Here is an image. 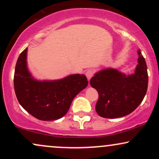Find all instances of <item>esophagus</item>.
<instances>
[{
    "label": "esophagus",
    "instance_id": "1",
    "mask_svg": "<svg viewBox=\"0 0 159 159\" xmlns=\"http://www.w3.org/2000/svg\"><path fill=\"white\" fill-rule=\"evenodd\" d=\"M85 74H86V76H87V79L90 80V78H92L93 76L94 71L93 70V69H88V70L86 71V73Z\"/></svg>",
    "mask_w": 159,
    "mask_h": 159
}]
</instances>
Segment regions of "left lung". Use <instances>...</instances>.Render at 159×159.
Masks as SVG:
<instances>
[{
	"label": "left lung",
	"instance_id": "left-lung-1",
	"mask_svg": "<svg viewBox=\"0 0 159 159\" xmlns=\"http://www.w3.org/2000/svg\"><path fill=\"white\" fill-rule=\"evenodd\" d=\"M134 74L125 75L116 69L99 71L90 79V85L98 93L96 111L100 116L109 119L126 116L143 101L148 87V73L140 50Z\"/></svg>",
	"mask_w": 159,
	"mask_h": 159
}]
</instances>
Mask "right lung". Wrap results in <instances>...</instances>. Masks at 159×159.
Returning <instances> with one entry per match:
<instances>
[{"instance_id": "1", "label": "right lung", "mask_w": 159, "mask_h": 159, "mask_svg": "<svg viewBox=\"0 0 159 159\" xmlns=\"http://www.w3.org/2000/svg\"><path fill=\"white\" fill-rule=\"evenodd\" d=\"M25 48L16 62L14 88L20 105L40 120H55L68 112L73 98L88 84L84 75H71L57 81H37L27 66Z\"/></svg>"}]
</instances>
